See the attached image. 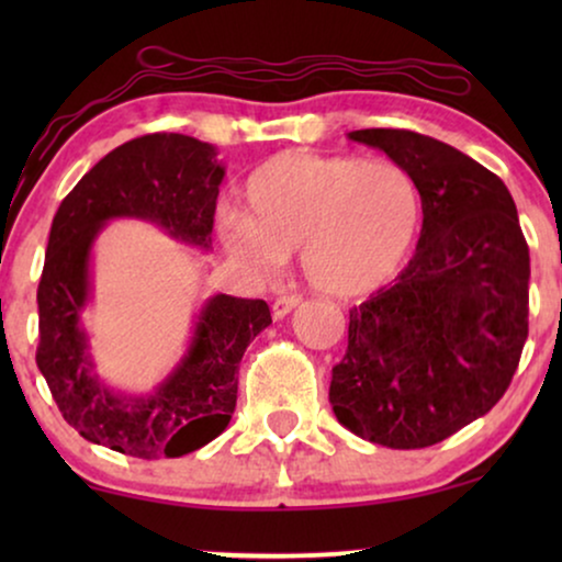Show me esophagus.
<instances>
[{"label": "esophagus", "mask_w": 562, "mask_h": 562, "mask_svg": "<svg viewBox=\"0 0 562 562\" xmlns=\"http://www.w3.org/2000/svg\"><path fill=\"white\" fill-rule=\"evenodd\" d=\"M299 304H302V296H279L273 302V319H283L289 312H294Z\"/></svg>", "instance_id": "obj_1"}]
</instances>
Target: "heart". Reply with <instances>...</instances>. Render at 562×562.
<instances>
[{"label":"heart","mask_w":562,"mask_h":562,"mask_svg":"<svg viewBox=\"0 0 562 562\" xmlns=\"http://www.w3.org/2000/svg\"><path fill=\"white\" fill-rule=\"evenodd\" d=\"M422 217L417 181L398 164L283 150L248 176L243 212L222 220V245L260 276L299 250L312 289L360 299L404 271Z\"/></svg>","instance_id":"1"}]
</instances>
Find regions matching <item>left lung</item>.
Masks as SVG:
<instances>
[{
	"instance_id": "left-lung-1",
	"label": "left lung",
	"mask_w": 562,
	"mask_h": 562,
	"mask_svg": "<svg viewBox=\"0 0 562 562\" xmlns=\"http://www.w3.org/2000/svg\"><path fill=\"white\" fill-rule=\"evenodd\" d=\"M409 171L422 235L394 286L350 312L333 368L337 422L368 442L417 450L442 442L504 396L527 340L529 248L496 173L412 130H352Z\"/></svg>"
}]
</instances>
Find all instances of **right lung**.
<instances>
[{
	"instance_id": "1",
	"label": "right lung",
	"mask_w": 562,
	"mask_h": 562,
	"mask_svg": "<svg viewBox=\"0 0 562 562\" xmlns=\"http://www.w3.org/2000/svg\"><path fill=\"white\" fill-rule=\"evenodd\" d=\"M222 179L225 166L214 145L156 133L106 153L60 202L37 286L35 360L64 419L83 440L143 460L181 458L233 419L243 352L271 325L263 299H206L179 363L143 394L114 389L99 375L83 327L94 299L91 258L106 222H150L189 248L212 250Z\"/></svg>"
}]
</instances>
